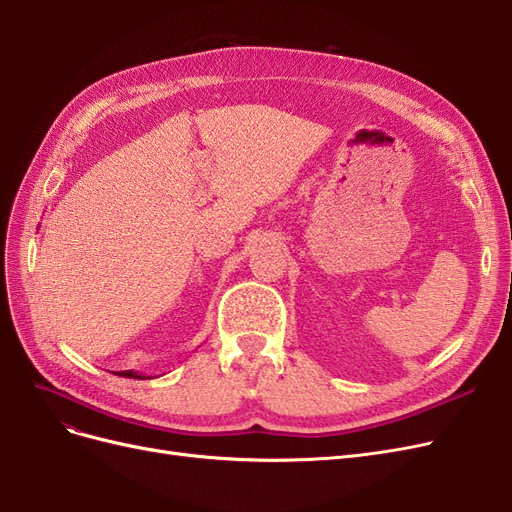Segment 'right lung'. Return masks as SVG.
Returning a JSON list of instances; mask_svg holds the SVG:
<instances>
[{
  "mask_svg": "<svg viewBox=\"0 0 512 512\" xmlns=\"http://www.w3.org/2000/svg\"><path fill=\"white\" fill-rule=\"evenodd\" d=\"M121 376H123V378H138V380H145V378H147V376L136 374V371H132V369H130V371H121Z\"/></svg>",
  "mask_w": 512,
  "mask_h": 512,
  "instance_id": "add662e5",
  "label": "right lung"
}]
</instances>
